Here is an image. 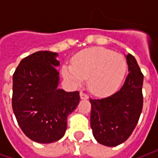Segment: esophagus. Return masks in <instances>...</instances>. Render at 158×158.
Returning a JSON list of instances; mask_svg holds the SVG:
<instances>
[{"label":"esophagus","instance_id":"34e87169","mask_svg":"<svg viewBox=\"0 0 158 158\" xmlns=\"http://www.w3.org/2000/svg\"><path fill=\"white\" fill-rule=\"evenodd\" d=\"M79 96H80V98H81L82 100L88 99V96H87L84 91H80V93H79Z\"/></svg>","mask_w":158,"mask_h":158}]
</instances>
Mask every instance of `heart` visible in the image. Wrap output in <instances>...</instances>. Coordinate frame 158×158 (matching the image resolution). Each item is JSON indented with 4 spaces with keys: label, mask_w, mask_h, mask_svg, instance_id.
Segmentation results:
<instances>
[{
    "label": "heart",
    "mask_w": 158,
    "mask_h": 158,
    "mask_svg": "<svg viewBox=\"0 0 158 158\" xmlns=\"http://www.w3.org/2000/svg\"><path fill=\"white\" fill-rule=\"evenodd\" d=\"M127 71V62L121 54L102 47H91L79 52L72 67L65 66L66 78L80 83L88 79L89 89L96 95H107L118 88Z\"/></svg>",
    "instance_id": "1"
}]
</instances>
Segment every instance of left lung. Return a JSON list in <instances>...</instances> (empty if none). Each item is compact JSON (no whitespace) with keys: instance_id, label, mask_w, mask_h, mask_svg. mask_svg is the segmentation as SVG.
I'll use <instances>...</instances> for the list:
<instances>
[{"instance_id":"obj_1","label":"left lung","mask_w":158,"mask_h":158,"mask_svg":"<svg viewBox=\"0 0 158 158\" xmlns=\"http://www.w3.org/2000/svg\"><path fill=\"white\" fill-rule=\"evenodd\" d=\"M129 74L121 89L102 99H89L90 127L97 142L118 146L132 134L143 107V76L135 58L126 55Z\"/></svg>"}]
</instances>
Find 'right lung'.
Segmentation results:
<instances>
[{
  "label": "right lung",
  "instance_id": "1",
  "mask_svg": "<svg viewBox=\"0 0 158 158\" xmlns=\"http://www.w3.org/2000/svg\"><path fill=\"white\" fill-rule=\"evenodd\" d=\"M57 53L37 52L20 62L12 77V105L19 127L35 142H55L79 102V92L58 88Z\"/></svg>",
  "mask_w": 158,
  "mask_h": 158
}]
</instances>
